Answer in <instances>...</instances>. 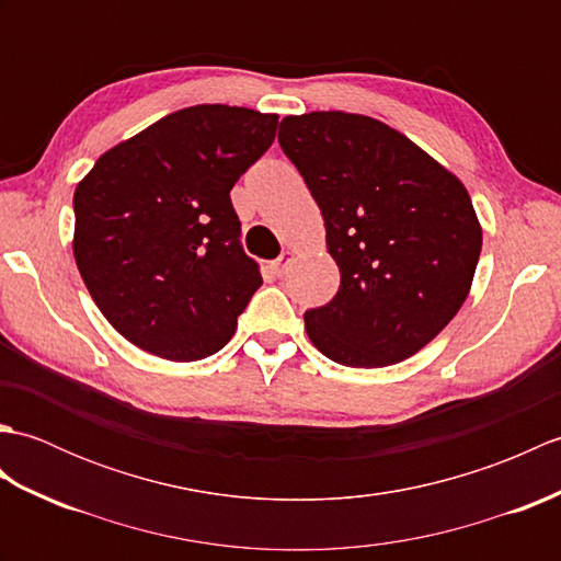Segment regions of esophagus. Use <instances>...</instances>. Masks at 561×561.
Segmentation results:
<instances>
[{"instance_id":"esophagus-1","label":"esophagus","mask_w":561,"mask_h":561,"mask_svg":"<svg viewBox=\"0 0 561 561\" xmlns=\"http://www.w3.org/2000/svg\"><path fill=\"white\" fill-rule=\"evenodd\" d=\"M291 262H294V253H291V250H284V253L272 262L274 274H277V277H284V274H287V270L291 267Z\"/></svg>"}]
</instances>
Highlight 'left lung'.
Segmentation results:
<instances>
[{"label":"left lung","instance_id":"left-lung-1","mask_svg":"<svg viewBox=\"0 0 561 561\" xmlns=\"http://www.w3.org/2000/svg\"><path fill=\"white\" fill-rule=\"evenodd\" d=\"M279 147L325 219L340 289L304 313L328 359L378 368L420 352L468 299L482 229L456 175L398 129L342 111L289 115Z\"/></svg>","mask_w":561,"mask_h":561}]
</instances>
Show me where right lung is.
<instances>
[{"label":"right lung","instance_id":"obj_1","mask_svg":"<svg viewBox=\"0 0 561 561\" xmlns=\"http://www.w3.org/2000/svg\"><path fill=\"white\" fill-rule=\"evenodd\" d=\"M277 115L193 105L105 151L75 193V260L108 323L139 350L197 362L233 337L260 289L231 187Z\"/></svg>","mask_w":561,"mask_h":561}]
</instances>
